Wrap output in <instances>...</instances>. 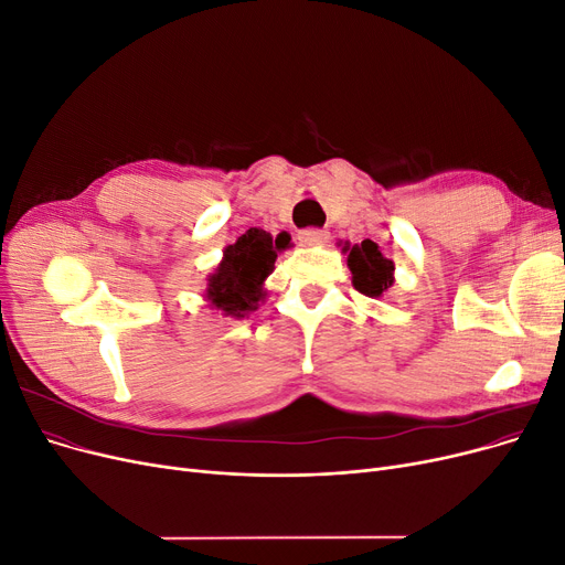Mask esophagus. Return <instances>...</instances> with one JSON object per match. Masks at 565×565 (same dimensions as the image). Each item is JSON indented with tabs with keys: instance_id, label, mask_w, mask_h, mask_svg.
I'll return each instance as SVG.
<instances>
[{
	"instance_id": "obj_1",
	"label": "esophagus",
	"mask_w": 565,
	"mask_h": 565,
	"mask_svg": "<svg viewBox=\"0 0 565 565\" xmlns=\"http://www.w3.org/2000/svg\"><path fill=\"white\" fill-rule=\"evenodd\" d=\"M299 241L303 246H319V244H327L329 241V232L327 230H319V227H308L299 232Z\"/></svg>"
}]
</instances>
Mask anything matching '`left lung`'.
I'll return each mask as SVG.
<instances>
[{"mask_svg":"<svg viewBox=\"0 0 565 565\" xmlns=\"http://www.w3.org/2000/svg\"><path fill=\"white\" fill-rule=\"evenodd\" d=\"M349 250L347 264L354 276V287L365 297L377 299L393 285V262L386 259L374 241L365 238L356 246H344Z\"/></svg>","mask_w":565,"mask_h":565,"instance_id":"left-lung-1","label":"left lung"}]
</instances>
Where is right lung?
Listing matches in <instances>:
<instances>
[{"label":"right lung","instance_id":"obj_1","mask_svg":"<svg viewBox=\"0 0 565 565\" xmlns=\"http://www.w3.org/2000/svg\"><path fill=\"white\" fill-rule=\"evenodd\" d=\"M289 246V234L278 236L250 227L236 238V244L225 248V257L216 274L209 278L206 299L213 308L232 317H244L257 308L262 299V282L271 276L280 250Z\"/></svg>","mask_w":565,"mask_h":565}]
</instances>
